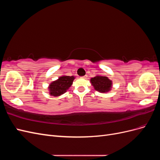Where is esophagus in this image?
<instances>
[{"mask_svg": "<svg viewBox=\"0 0 160 160\" xmlns=\"http://www.w3.org/2000/svg\"><path fill=\"white\" fill-rule=\"evenodd\" d=\"M87 77H88V75H85L83 77H82V78H83V79H86Z\"/></svg>", "mask_w": 160, "mask_h": 160, "instance_id": "obj_1", "label": "esophagus"}]
</instances>
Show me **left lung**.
Listing matches in <instances>:
<instances>
[{
    "mask_svg": "<svg viewBox=\"0 0 160 160\" xmlns=\"http://www.w3.org/2000/svg\"><path fill=\"white\" fill-rule=\"evenodd\" d=\"M90 82L94 89L99 93H106L111 90L113 82L108 77L97 75L90 79Z\"/></svg>",
    "mask_w": 160,
    "mask_h": 160,
    "instance_id": "left-lung-1",
    "label": "left lung"
}]
</instances>
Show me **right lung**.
Here are the masks:
<instances>
[{"label": "right lung", "mask_w": 160, "mask_h": 160, "mask_svg": "<svg viewBox=\"0 0 160 160\" xmlns=\"http://www.w3.org/2000/svg\"><path fill=\"white\" fill-rule=\"evenodd\" d=\"M75 77L74 76L62 75L57 80L52 81L48 87L49 94L53 97H59L66 93L72 85Z\"/></svg>", "instance_id": "1"}]
</instances>
